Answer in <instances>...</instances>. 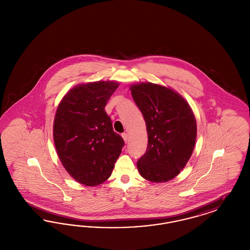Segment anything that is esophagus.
Instances as JSON below:
<instances>
[{"instance_id": "1", "label": "esophagus", "mask_w": 250, "mask_h": 250, "mask_svg": "<svg viewBox=\"0 0 250 250\" xmlns=\"http://www.w3.org/2000/svg\"><path fill=\"white\" fill-rule=\"evenodd\" d=\"M122 137H123V139H124V141H125V143L128 142V135H127V133H123V134H122Z\"/></svg>"}]
</instances>
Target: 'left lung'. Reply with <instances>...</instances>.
<instances>
[{
    "mask_svg": "<svg viewBox=\"0 0 250 250\" xmlns=\"http://www.w3.org/2000/svg\"><path fill=\"white\" fill-rule=\"evenodd\" d=\"M129 88L148 134L147 150L137 162L138 170L153 183L172 180L187 165L195 147L197 123L193 110L169 87L141 83Z\"/></svg>",
    "mask_w": 250,
    "mask_h": 250,
    "instance_id": "obj_1",
    "label": "left lung"
}]
</instances>
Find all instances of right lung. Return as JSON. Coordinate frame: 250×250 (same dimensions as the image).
Returning <instances> with one entry per match:
<instances>
[{
	"label": "right lung",
	"instance_id": "1",
	"mask_svg": "<svg viewBox=\"0 0 250 250\" xmlns=\"http://www.w3.org/2000/svg\"><path fill=\"white\" fill-rule=\"evenodd\" d=\"M118 86L112 81L78 84L62 97L55 113L53 140L60 161L72 178L86 187L110 177L125 145L105 111Z\"/></svg>",
	"mask_w": 250,
	"mask_h": 250
}]
</instances>
